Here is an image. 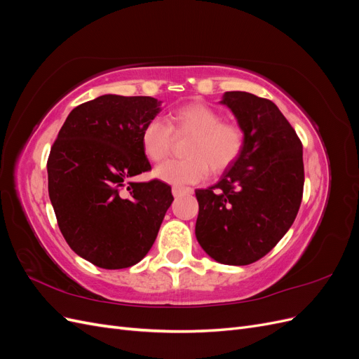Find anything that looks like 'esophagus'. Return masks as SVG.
<instances>
[{"label":"esophagus","mask_w":359,"mask_h":359,"mask_svg":"<svg viewBox=\"0 0 359 359\" xmlns=\"http://www.w3.org/2000/svg\"><path fill=\"white\" fill-rule=\"evenodd\" d=\"M191 193H193V189H190V187H178V186L172 187V194L175 198H180L181 194H191Z\"/></svg>","instance_id":"esophagus-1"}]
</instances>
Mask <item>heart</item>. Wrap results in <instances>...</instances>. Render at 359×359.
Wrapping results in <instances>:
<instances>
[{
    "instance_id": "b5f03b06",
    "label": "heart",
    "mask_w": 359,
    "mask_h": 359,
    "mask_svg": "<svg viewBox=\"0 0 359 359\" xmlns=\"http://www.w3.org/2000/svg\"><path fill=\"white\" fill-rule=\"evenodd\" d=\"M165 123L153 118L140 132V147L151 161L165 158L170 148L172 130L189 133L191 137L184 148L187 157L168 160L154 169V177L173 186L196 184L212 173H220L232 166L244 148V132L235 123L222 121V115L203 103L181 106Z\"/></svg>"
}]
</instances>
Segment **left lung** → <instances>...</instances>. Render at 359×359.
<instances>
[{
    "label": "left lung",
    "instance_id": "left-lung-1",
    "mask_svg": "<svg viewBox=\"0 0 359 359\" xmlns=\"http://www.w3.org/2000/svg\"><path fill=\"white\" fill-rule=\"evenodd\" d=\"M222 104L244 132V148L212 187L196 190V238L224 265H248L276 247L298 214L304 189L302 144L278 107L227 91Z\"/></svg>",
    "mask_w": 359,
    "mask_h": 359
}]
</instances>
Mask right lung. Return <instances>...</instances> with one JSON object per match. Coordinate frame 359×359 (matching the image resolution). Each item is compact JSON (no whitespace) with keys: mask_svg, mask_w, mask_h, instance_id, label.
<instances>
[{"mask_svg":"<svg viewBox=\"0 0 359 359\" xmlns=\"http://www.w3.org/2000/svg\"><path fill=\"white\" fill-rule=\"evenodd\" d=\"M154 97L104 94L69 114L48 158V189L73 252L104 269L133 266L153 247L173 196L168 184L130 181L151 169L144 126Z\"/></svg>","mask_w":359,"mask_h":359,"instance_id":"right-lung-1","label":"right lung"}]
</instances>
